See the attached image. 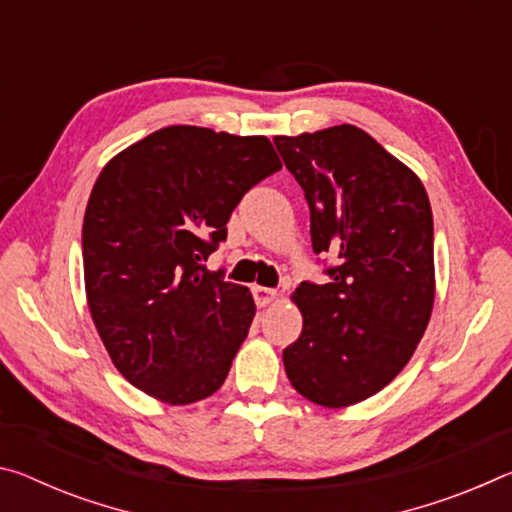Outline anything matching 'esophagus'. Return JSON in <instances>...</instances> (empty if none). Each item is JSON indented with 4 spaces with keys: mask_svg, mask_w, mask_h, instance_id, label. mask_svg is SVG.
<instances>
[{
    "mask_svg": "<svg viewBox=\"0 0 512 512\" xmlns=\"http://www.w3.org/2000/svg\"><path fill=\"white\" fill-rule=\"evenodd\" d=\"M253 298L257 302V307H268L277 298V291L275 289L259 287V284H255V287H253Z\"/></svg>",
    "mask_w": 512,
    "mask_h": 512,
    "instance_id": "esophagus-1",
    "label": "esophagus"
}]
</instances>
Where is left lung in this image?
Masks as SVG:
<instances>
[{
  "label": "left lung",
  "instance_id": "obj_1",
  "mask_svg": "<svg viewBox=\"0 0 512 512\" xmlns=\"http://www.w3.org/2000/svg\"><path fill=\"white\" fill-rule=\"evenodd\" d=\"M273 142L305 192L314 253L336 257L327 284L302 282L291 296L302 334L284 348V370L309 402L343 409L391 384L429 325V196L406 164L352 124Z\"/></svg>",
  "mask_w": 512,
  "mask_h": 512
}]
</instances>
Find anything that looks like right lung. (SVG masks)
Listing matches in <instances>:
<instances>
[{
	"instance_id": "add662e5",
	"label": "right lung",
	"mask_w": 512,
	"mask_h": 512,
	"mask_svg": "<svg viewBox=\"0 0 512 512\" xmlns=\"http://www.w3.org/2000/svg\"><path fill=\"white\" fill-rule=\"evenodd\" d=\"M280 169L262 135L167 126L99 173L83 219L85 296L115 368L146 395L194 404L228 377L255 302L203 262L241 196Z\"/></svg>"
}]
</instances>
